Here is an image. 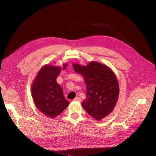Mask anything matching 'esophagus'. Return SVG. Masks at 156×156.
I'll use <instances>...</instances> for the list:
<instances>
[{
  "instance_id": "obj_1",
  "label": "esophagus",
  "mask_w": 156,
  "mask_h": 156,
  "mask_svg": "<svg viewBox=\"0 0 156 156\" xmlns=\"http://www.w3.org/2000/svg\"><path fill=\"white\" fill-rule=\"evenodd\" d=\"M74 101H78V102H81V99L80 97H77V98H76L75 99H74Z\"/></svg>"
}]
</instances>
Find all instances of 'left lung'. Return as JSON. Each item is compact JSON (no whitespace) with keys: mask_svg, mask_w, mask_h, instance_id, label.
<instances>
[{"mask_svg":"<svg viewBox=\"0 0 156 156\" xmlns=\"http://www.w3.org/2000/svg\"><path fill=\"white\" fill-rule=\"evenodd\" d=\"M73 67L85 81L86 99L81 103L84 109L97 120L108 115L115 107L119 94V82L114 72L98 62H91L86 66L73 63Z\"/></svg>","mask_w":156,"mask_h":156,"instance_id":"1","label":"left lung"}]
</instances>
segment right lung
Segmentation results:
<instances>
[{
	"label": "right lung",
	"mask_w": 156,
	"mask_h": 156,
	"mask_svg": "<svg viewBox=\"0 0 156 156\" xmlns=\"http://www.w3.org/2000/svg\"><path fill=\"white\" fill-rule=\"evenodd\" d=\"M66 66V63L63 64V70ZM61 70L60 66L44 65L32 83L31 94L36 107L44 115L51 119L60 115L70 104L65 99L62 88L56 81Z\"/></svg>",
	"instance_id": "add662e5"
}]
</instances>
